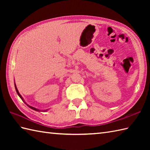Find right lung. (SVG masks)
I'll return each mask as SVG.
<instances>
[{"label":"right lung","mask_w":150,"mask_h":150,"mask_svg":"<svg viewBox=\"0 0 150 150\" xmlns=\"http://www.w3.org/2000/svg\"><path fill=\"white\" fill-rule=\"evenodd\" d=\"M15 90H16V91H17V94H18V96L21 97V99L22 100V101H23V102H24V103L25 104H26V103H25V102H24V99H23V98H22V96H21V94H20V93H19V92H18V90H17V86H16V85H15ZM27 106H28V107H30V108H31V109H32V110H35V111H40V110H38V109H37V108H34V107H32V106H29V105H28V104H27ZM46 111V110H44V111Z\"/></svg>","instance_id":"obj_1"}]
</instances>
